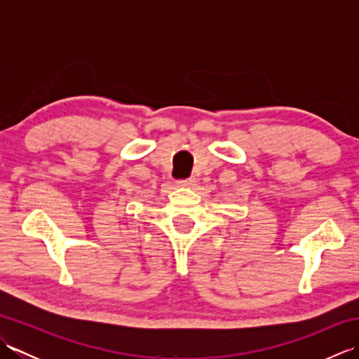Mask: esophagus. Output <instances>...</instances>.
<instances>
[{
    "mask_svg": "<svg viewBox=\"0 0 359 359\" xmlns=\"http://www.w3.org/2000/svg\"><path fill=\"white\" fill-rule=\"evenodd\" d=\"M196 179L194 177H188V179H180L179 182H177V185H180V187H188V188H191V187H194L196 185Z\"/></svg>",
    "mask_w": 359,
    "mask_h": 359,
    "instance_id": "34e87169",
    "label": "esophagus"
}]
</instances>
